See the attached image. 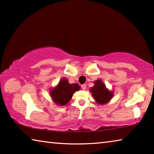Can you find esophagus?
Masks as SVG:
<instances>
[{
	"mask_svg": "<svg viewBox=\"0 0 154 154\" xmlns=\"http://www.w3.org/2000/svg\"><path fill=\"white\" fill-rule=\"evenodd\" d=\"M82 90H86V84L82 85Z\"/></svg>",
	"mask_w": 154,
	"mask_h": 154,
	"instance_id": "esophagus-1",
	"label": "esophagus"
}]
</instances>
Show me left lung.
<instances>
[{
	"instance_id": "left-lung-1",
	"label": "left lung",
	"mask_w": 154,
	"mask_h": 154,
	"mask_svg": "<svg viewBox=\"0 0 154 154\" xmlns=\"http://www.w3.org/2000/svg\"><path fill=\"white\" fill-rule=\"evenodd\" d=\"M94 86L90 88V91L97 103L103 105L110 101L114 96V92L109 91L101 79L94 81Z\"/></svg>"
}]
</instances>
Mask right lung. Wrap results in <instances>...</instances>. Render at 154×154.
<instances>
[{
  "label": "right lung",
  "mask_w": 154,
  "mask_h": 154,
  "mask_svg": "<svg viewBox=\"0 0 154 154\" xmlns=\"http://www.w3.org/2000/svg\"><path fill=\"white\" fill-rule=\"evenodd\" d=\"M80 88L79 84H70L66 78H62L57 86L51 90L50 95L55 104L65 106L71 99L74 92Z\"/></svg>",
  "instance_id": "right-lung-1"
}]
</instances>
